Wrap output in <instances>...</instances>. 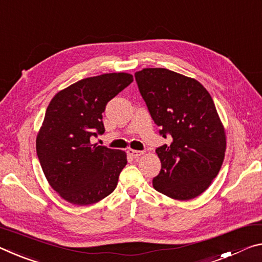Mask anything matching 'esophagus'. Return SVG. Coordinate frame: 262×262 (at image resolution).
<instances>
[{
  "mask_svg": "<svg viewBox=\"0 0 262 262\" xmlns=\"http://www.w3.org/2000/svg\"><path fill=\"white\" fill-rule=\"evenodd\" d=\"M127 152L132 157H134V159H138L141 155H143V151H140V150H134V149H128Z\"/></svg>",
  "mask_w": 262,
  "mask_h": 262,
  "instance_id": "obj_1",
  "label": "esophagus"
}]
</instances>
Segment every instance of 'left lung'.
I'll list each match as a JSON object with an SVG mask.
<instances>
[{
	"label": "left lung",
	"mask_w": 262,
	"mask_h": 262,
	"mask_svg": "<svg viewBox=\"0 0 262 262\" xmlns=\"http://www.w3.org/2000/svg\"><path fill=\"white\" fill-rule=\"evenodd\" d=\"M135 80L160 135L171 143L156 148L159 192L189 201L204 192L222 168L226 136L210 93L201 82L167 69H143Z\"/></svg>",
	"instance_id": "8db88e82"
}]
</instances>
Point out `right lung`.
<instances>
[{
  "instance_id": "obj_1",
  "label": "right lung",
  "mask_w": 262,
  "mask_h": 262,
  "mask_svg": "<svg viewBox=\"0 0 262 262\" xmlns=\"http://www.w3.org/2000/svg\"><path fill=\"white\" fill-rule=\"evenodd\" d=\"M132 81V74L123 72L81 79L50 101L37 135V156L49 184L69 203L94 204L118 185L126 152L91 144L90 139L105 133L106 105Z\"/></svg>"
}]
</instances>
